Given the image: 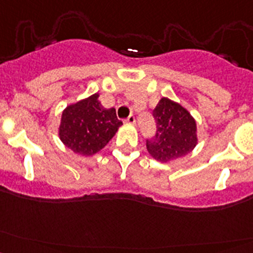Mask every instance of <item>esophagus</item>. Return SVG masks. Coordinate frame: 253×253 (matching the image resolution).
Wrapping results in <instances>:
<instances>
[{"label": "esophagus", "instance_id": "obj_1", "mask_svg": "<svg viewBox=\"0 0 253 253\" xmlns=\"http://www.w3.org/2000/svg\"><path fill=\"white\" fill-rule=\"evenodd\" d=\"M126 122H127V124H129V125L136 124V119H134L133 115H129V116L126 119Z\"/></svg>", "mask_w": 253, "mask_h": 253}]
</instances>
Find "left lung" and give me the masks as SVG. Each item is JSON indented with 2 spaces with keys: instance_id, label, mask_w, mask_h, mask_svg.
<instances>
[{
  "instance_id": "8db88e82",
  "label": "left lung",
  "mask_w": 253,
  "mask_h": 253,
  "mask_svg": "<svg viewBox=\"0 0 253 253\" xmlns=\"http://www.w3.org/2000/svg\"><path fill=\"white\" fill-rule=\"evenodd\" d=\"M157 134L147 141V150L153 159L169 163L190 154L198 144L197 122L181 104L163 96L153 111Z\"/></svg>"
}]
</instances>
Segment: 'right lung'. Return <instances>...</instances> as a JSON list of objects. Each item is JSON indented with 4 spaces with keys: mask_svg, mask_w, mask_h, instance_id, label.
I'll use <instances>...</instances> for the list:
<instances>
[{
    "mask_svg": "<svg viewBox=\"0 0 253 253\" xmlns=\"http://www.w3.org/2000/svg\"><path fill=\"white\" fill-rule=\"evenodd\" d=\"M121 126L115 108H104L99 93H95L66 106L61 115L58 137L76 154L91 157L111 141Z\"/></svg>",
    "mask_w": 253,
    "mask_h": 253,
    "instance_id": "1",
    "label": "right lung"
}]
</instances>
